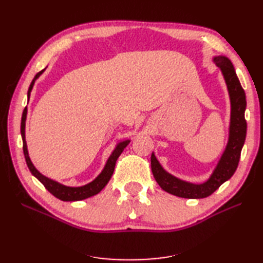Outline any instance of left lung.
<instances>
[{
	"label": "left lung",
	"instance_id": "8db88e82",
	"mask_svg": "<svg viewBox=\"0 0 263 263\" xmlns=\"http://www.w3.org/2000/svg\"><path fill=\"white\" fill-rule=\"evenodd\" d=\"M213 61L224 77L230 100V122L226 148L213 170L211 177L200 184L181 180L166 172L158 161L155 153L151 155V171L160 187L172 195L184 198H204L213 194L222 183L235 173L239 162L241 149L247 134L245 110L247 106L246 94L238 79L235 68L225 55H215Z\"/></svg>",
	"mask_w": 263,
	"mask_h": 263
}]
</instances>
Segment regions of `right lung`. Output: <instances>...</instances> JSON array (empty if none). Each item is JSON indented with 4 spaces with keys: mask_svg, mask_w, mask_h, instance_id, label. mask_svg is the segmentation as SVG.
<instances>
[{
    "mask_svg": "<svg viewBox=\"0 0 263 263\" xmlns=\"http://www.w3.org/2000/svg\"><path fill=\"white\" fill-rule=\"evenodd\" d=\"M45 70H46V68L44 70H42L41 72H38L35 76V78L33 79V81H31V83L29 85L28 92H27V99L28 100H29V97H30V92H31V90H33V86L35 84V81L45 72ZM26 117H27V106L25 107V109H24L23 115H22L21 135H22V139H23L24 156H25V160H26L28 169L31 172V174H33L35 178H37L39 181H41L44 184V186L47 190H48L53 196L59 198V200H61L63 202L82 201V200H85V198H89L93 195H97L98 193H100L101 191L105 187V185L107 184L108 181L110 180V178H112L114 169H115L116 160L118 159V157L121 156V154L123 153V150L130 142V139H126V140L118 142L116 147L114 148V150L112 151V154H110V156L108 157L107 161L104 165V168H103L101 173L92 182L87 183V184L82 185V186H68V185H65V184H61V183L54 181L52 179L45 177L44 174H42L35 168V165L33 164V162H31L29 155H28L27 144H26V139H25Z\"/></svg>",
    "mask_w": 263,
    "mask_h": 263,
    "instance_id": "1",
    "label": "right lung"
}]
</instances>
